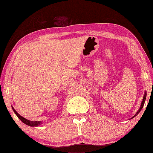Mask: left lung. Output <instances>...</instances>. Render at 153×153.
<instances>
[{
  "label": "left lung",
  "instance_id": "obj_1",
  "mask_svg": "<svg viewBox=\"0 0 153 153\" xmlns=\"http://www.w3.org/2000/svg\"><path fill=\"white\" fill-rule=\"evenodd\" d=\"M146 96H147V93L145 92V95H144V96H143V101H142V102H141V107H140V109L138 110V111L137 112V113L135 114L134 116L132 117L131 118H133L134 117H136L137 115L139 114V113H140V112L141 111V109H142V108L143 107V105H144V103H145V100H146Z\"/></svg>",
  "mask_w": 153,
  "mask_h": 153
}]
</instances>
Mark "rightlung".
Segmentation results:
<instances>
[{
  "mask_svg": "<svg viewBox=\"0 0 153 153\" xmlns=\"http://www.w3.org/2000/svg\"><path fill=\"white\" fill-rule=\"evenodd\" d=\"M12 108H13V112L16 113V116L18 117L19 118V119L20 120H22L24 124L28 125V126H39V124H40V123H41L40 121H30V120L25 119V118L22 117V116H20V115L18 113H17L16 110L13 107H12Z\"/></svg>",
  "mask_w": 153,
  "mask_h": 153,
  "instance_id": "1",
  "label": "right lung"
}]
</instances>
